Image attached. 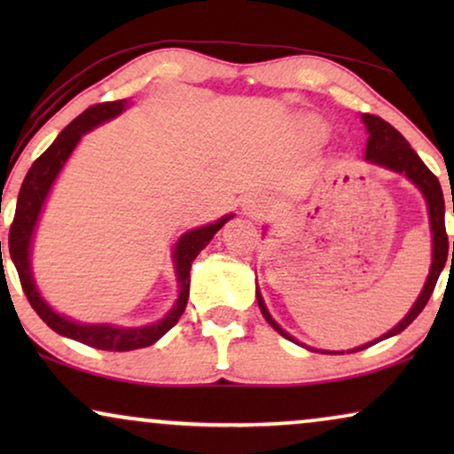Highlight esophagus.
Instances as JSON below:
<instances>
[{"label":"esophagus","mask_w":454,"mask_h":454,"mask_svg":"<svg viewBox=\"0 0 454 454\" xmlns=\"http://www.w3.org/2000/svg\"><path fill=\"white\" fill-rule=\"evenodd\" d=\"M244 210L246 215H250L252 219H260V216H264L266 210H269V200H266L264 196H250L244 204Z\"/></svg>","instance_id":"obj_1"}]
</instances>
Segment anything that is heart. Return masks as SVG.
Returning <instances> with one entry per match:
<instances>
[{
	"label": "heart",
	"instance_id": "1",
	"mask_svg": "<svg viewBox=\"0 0 454 454\" xmlns=\"http://www.w3.org/2000/svg\"><path fill=\"white\" fill-rule=\"evenodd\" d=\"M309 132L320 138V136H325V126H322V123H316V121L309 123Z\"/></svg>",
	"mask_w": 454,
	"mask_h": 454
}]
</instances>
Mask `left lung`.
I'll use <instances>...</instances> for the list:
<instances>
[{"label":"left lung","instance_id":"8db88e82","mask_svg":"<svg viewBox=\"0 0 454 454\" xmlns=\"http://www.w3.org/2000/svg\"><path fill=\"white\" fill-rule=\"evenodd\" d=\"M362 120L365 123V129H368L365 160H370V163H374V165L387 167V169H390V171L405 173V177H409V182H413L415 185H418V188L421 190V194H424V198H426L427 215H430V229H432V266H430V275H427V278H426V285H424V289H421L418 301L413 303V308L409 309V314L405 316V318H403L395 328H390L387 334H382L380 339L372 340V343H365L362 347H357V349H351L347 353L368 349L370 345L378 343V340L395 337V334L405 331V328L411 325L415 318H418V316L421 314V309L426 308L427 300H430L434 287H436V281H438L440 272H442V269H444L446 258H449V247H450L449 235H446V227H444V196H442V188H440L438 177L434 176L430 169H427L424 160L418 157V153H415L413 148L409 146V142L403 138V134L396 132V129L390 126L388 121H384L382 117L370 115V114H364ZM452 258H454V241H452ZM256 297H258L260 312H262L266 322H269V325L275 328L281 337L295 340L289 333H285L283 328L278 326L275 320H272V316L269 314V309H266L264 300H262V295H260L258 289H256Z\"/></svg>","mask_w":454,"mask_h":454}]
</instances>
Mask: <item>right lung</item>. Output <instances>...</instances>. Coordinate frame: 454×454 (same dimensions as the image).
Returning <instances> with one entry per match:
<instances>
[{
    "instance_id": "right-lung-1",
    "label": "right lung",
    "mask_w": 454,
    "mask_h": 454,
    "mask_svg": "<svg viewBox=\"0 0 454 454\" xmlns=\"http://www.w3.org/2000/svg\"><path fill=\"white\" fill-rule=\"evenodd\" d=\"M128 107L126 98L121 101H109V103H97L82 111L76 120L67 123L51 146L35 160L30 167L27 177H24L20 194H18L16 202V215L10 227V256L14 262L18 277H20V285L24 289V295L30 301V306L36 314L41 316V320L45 322L49 328H53L55 333L61 337L74 339L78 343H84L95 349L103 351H132L148 347L163 337V334L177 325V320L182 318L185 303H188L190 295V269L194 258L200 254V250L207 247V244L213 239V235L231 219V215L223 216L216 223L210 225L192 229V231L184 233L176 244L173 250V260H176V272H177V283H179V295L176 306L169 309V314L165 318L148 326H114V325H84V322H76L66 318L55 312L49 303L43 300L39 289H36L33 270H30V241H33V233L39 221L41 208L47 200L49 190L55 182V177L59 176L61 167L66 165L67 157H70L74 148L82 138V134L90 132L92 128L101 126V123L114 120Z\"/></svg>"
}]
</instances>
